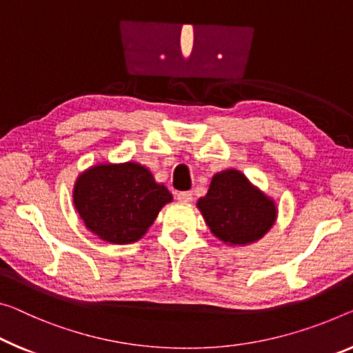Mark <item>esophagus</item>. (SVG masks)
<instances>
[{
    "label": "esophagus",
    "mask_w": 353,
    "mask_h": 353,
    "mask_svg": "<svg viewBox=\"0 0 353 353\" xmlns=\"http://www.w3.org/2000/svg\"><path fill=\"white\" fill-rule=\"evenodd\" d=\"M176 199L183 203H188V202H191V200H192V192L191 191H181V192L176 194Z\"/></svg>",
    "instance_id": "1"
}]
</instances>
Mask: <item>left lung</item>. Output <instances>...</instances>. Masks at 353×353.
<instances>
[{
	"label": "left lung",
	"mask_w": 353,
	"mask_h": 353,
	"mask_svg": "<svg viewBox=\"0 0 353 353\" xmlns=\"http://www.w3.org/2000/svg\"><path fill=\"white\" fill-rule=\"evenodd\" d=\"M210 230L232 245H248L262 238L276 219L274 203L259 192L238 170L213 176L208 194L199 200Z\"/></svg>",
	"instance_id": "left-lung-1"
}]
</instances>
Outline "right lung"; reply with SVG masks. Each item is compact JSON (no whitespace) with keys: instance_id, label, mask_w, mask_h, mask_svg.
Here are the masks:
<instances>
[{"instance_id":"add662e5","label":"right lung","mask_w":353,"mask_h":353,"mask_svg":"<svg viewBox=\"0 0 353 353\" xmlns=\"http://www.w3.org/2000/svg\"><path fill=\"white\" fill-rule=\"evenodd\" d=\"M170 200L164 184L156 183L150 170L135 162L91 167L74 188V205L85 225L113 245L142 238Z\"/></svg>"}]
</instances>
